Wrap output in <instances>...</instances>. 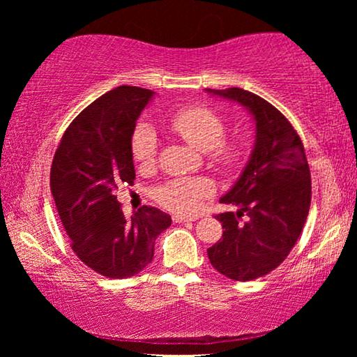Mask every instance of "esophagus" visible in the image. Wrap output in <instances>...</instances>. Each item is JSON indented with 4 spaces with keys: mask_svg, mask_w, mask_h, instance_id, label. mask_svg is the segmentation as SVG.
I'll use <instances>...</instances> for the list:
<instances>
[{
    "mask_svg": "<svg viewBox=\"0 0 357 357\" xmlns=\"http://www.w3.org/2000/svg\"><path fill=\"white\" fill-rule=\"evenodd\" d=\"M190 220H193L192 217H184V215H178V214L173 215L174 223H184V222H190Z\"/></svg>",
    "mask_w": 357,
    "mask_h": 357,
    "instance_id": "1",
    "label": "esophagus"
}]
</instances>
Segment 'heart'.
Returning a JSON list of instances; mask_svg holds the SVG:
<instances>
[{
  "instance_id": "b5f03b06",
  "label": "heart",
  "mask_w": 357,
  "mask_h": 357,
  "mask_svg": "<svg viewBox=\"0 0 357 357\" xmlns=\"http://www.w3.org/2000/svg\"><path fill=\"white\" fill-rule=\"evenodd\" d=\"M168 128L174 134L192 144L193 148L208 153L217 165L234 168L238 165L241 148L238 142L225 140V123L214 110L202 105H189L173 112L168 116ZM159 149V138L154 129L146 123L135 128L130 140L134 160L149 165L155 160ZM213 185L204 178L170 179L154 189V197L162 206L179 214H192L200 208L202 202L211 195Z\"/></svg>"
}]
</instances>
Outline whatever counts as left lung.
Here are the masks:
<instances>
[{
	"label": "left lung",
	"mask_w": 357,
	"mask_h": 357,
	"mask_svg": "<svg viewBox=\"0 0 357 357\" xmlns=\"http://www.w3.org/2000/svg\"><path fill=\"white\" fill-rule=\"evenodd\" d=\"M206 91L239 102L255 119L250 159L220 198L239 209L215 215L223 234L208 249L214 269L231 280L249 282L280 266L299 239L312 200L309 164L298 132L268 100L241 88ZM244 213L248 220L241 222Z\"/></svg>",
	"instance_id": "1"
}]
</instances>
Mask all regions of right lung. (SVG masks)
<instances>
[{"mask_svg":"<svg viewBox=\"0 0 357 357\" xmlns=\"http://www.w3.org/2000/svg\"><path fill=\"white\" fill-rule=\"evenodd\" d=\"M153 94L124 84L100 96L66 129L52 162V195L72 250L110 279L146 268L157 236L172 225V217L153 206L129 219L114 195L121 184H134L130 140Z\"/></svg>","mask_w":357,"mask_h":357,"instance_id":"obj_1","label":"right lung"}]
</instances>
